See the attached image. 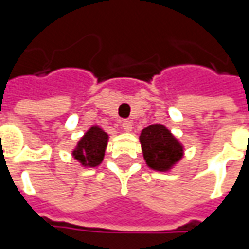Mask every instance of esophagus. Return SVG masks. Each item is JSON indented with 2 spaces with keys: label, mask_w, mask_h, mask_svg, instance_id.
I'll list each match as a JSON object with an SVG mask.
<instances>
[{
  "label": "esophagus",
  "mask_w": 249,
  "mask_h": 249,
  "mask_svg": "<svg viewBox=\"0 0 249 249\" xmlns=\"http://www.w3.org/2000/svg\"><path fill=\"white\" fill-rule=\"evenodd\" d=\"M121 128L125 130V132H130L132 130V123L129 120H123L121 121Z\"/></svg>",
  "instance_id": "34e87169"
}]
</instances>
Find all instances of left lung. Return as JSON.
Returning <instances> with one entry per match:
<instances>
[{"mask_svg":"<svg viewBox=\"0 0 249 249\" xmlns=\"http://www.w3.org/2000/svg\"><path fill=\"white\" fill-rule=\"evenodd\" d=\"M140 142L146 165L155 171L167 172L183 157V145L161 124L149 125L141 130Z\"/></svg>","mask_w":249,"mask_h":249,"instance_id":"8db88e82","label":"left lung"}]
</instances>
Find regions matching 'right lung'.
Segmentation results:
<instances>
[{
	"label": "right lung",
	"mask_w": 249,
	"mask_h": 249,
	"mask_svg": "<svg viewBox=\"0 0 249 249\" xmlns=\"http://www.w3.org/2000/svg\"><path fill=\"white\" fill-rule=\"evenodd\" d=\"M108 139L107 132H104L97 125H93L78 141L71 155L84 167H97L103 161Z\"/></svg>",
	"instance_id": "1"
}]
</instances>
